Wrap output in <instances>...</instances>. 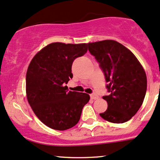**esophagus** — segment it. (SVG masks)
<instances>
[{
  "label": "esophagus",
  "mask_w": 160,
  "mask_h": 160,
  "mask_svg": "<svg viewBox=\"0 0 160 160\" xmlns=\"http://www.w3.org/2000/svg\"><path fill=\"white\" fill-rule=\"evenodd\" d=\"M90 98H91L92 99L96 100V99H98V96L96 93H95V92H93V93L90 94Z\"/></svg>",
  "instance_id": "obj_1"
}]
</instances>
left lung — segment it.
I'll return each instance as SVG.
<instances>
[{
  "label": "left lung",
  "mask_w": 160,
  "mask_h": 160,
  "mask_svg": "<svg viewBox=\"0 0 160 160\" xmlns=\"http://www.w3.org/2000/svg\"><path fill=\"white\" fill-rule=\"evenodd\" d=\"M88 50L103 71L108 96L103 98L108 109L102 118L113 123H124L137 113L145 98L147 77L131 51L113 40L89 43Z\"/></svg>",
  "instance_id": "8db88e82"
}]
</instances>
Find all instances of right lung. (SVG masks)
<instances>
[{
    "label": "right lung",
    "instance_id": "add662e5",
    "mask_svg": "<svg viewBox=\"0 0 160 160\" xmlns=\"http://www.w3.org/2000/svg\"><path fill=\"white\" fill-rule=\"evenodd\" d=\"M87 51L88 44L52 43L31 61L26 76L27 100L37 117L47 127L64 131L79 121L90 96L68 91L64 84L72 78L73 61Z\"/></svg>",
    "mask_w": 160,
    "mask_h": 160
}]
</instances>
